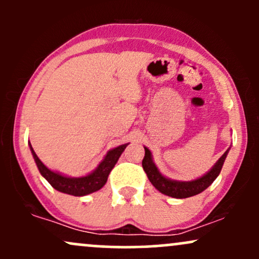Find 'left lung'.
Segmentation results:
<instances>
[{"label":"left lung","instance_id":"1","mask_svg":"<svg viewBox=\"0 0 259 259\" xmlns=\"http://www.w3.org/2000/svg\"><path fill=\"white\" fill-rule=\"evenodd\" d=\"M228 151L218 159L214 167L210 169L206 175H203L200 179H196L194 181H174L163 177L152 162L150 150L146 147H145V157L142 159V168H144L145 173L147 174L148 180L151 181V184L159 192L175 198H187L204 191L215 180V178L221 173L223 163H224L225 158H227Z\"/></svg>","mask_w":259,"mask_h":259}]
</instances>
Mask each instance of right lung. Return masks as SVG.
Wrapping results in <instances>:
<instances>
[{
    "mask_svg": "<svg viewBox=\"0 0 259 259\" xmlns=\"http://www.w3.org/2000/svg\"><path fill=\"white\" fill-rule=\"evenodd\" d=\"M127 144L121 145V146L114 148V150L109 151L105 157V159L101 162V164L97 167L96 170L94 173L86 175L84 178H67L63 175L55 173V171L50 170L49 168H46L44 165V163L38 159L36 153L32 150L31 145V153L34 156L35 162H36L38 170L42 177L51 184L53 189L58 190V191L64 192V194L73 195V196H85L91 194V192L97 191L101 187L107 183L108 179V175L111 173L113 167L115 165V163L119 159L120 154L123 153V151L125 150Z\"/></svg>",
    "mask_w": 259,
    "mask_h": 259,
    "instance_id": "right-lung-1",
    "label": "right lung"
}]
</instances>
